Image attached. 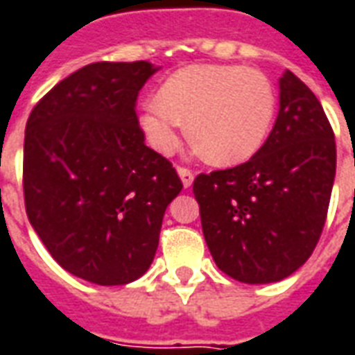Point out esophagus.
<instances>
[{
	"instance_id": "obj_1",
	"label": "esophagus",
	"mask_w": 355,
	"mask_h": 355,
	"mask_svg": "<svg viewBox=\"0 0 355 355\" xmlns=\"http://www.w3.org/2000/svg\"><path fill=\"white\" fill-rule=\"evenodd\" d=\"M178 177L182 180V184L184 188H190L193 184V173L190 169H186V167H178Z\"/></svg>"
}]
</instances>
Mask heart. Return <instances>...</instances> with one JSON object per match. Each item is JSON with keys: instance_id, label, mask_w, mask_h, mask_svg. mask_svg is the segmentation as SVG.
Returning a JSON list of instances; mask_svg holds the SVG:
<instances>
[{"instance_id": "1", "label": "heart", "mask_w": 355, "mask_h": 355, "mask_svg": "<svg viewBox=\"0 0 355 355\" xmlns=\"http://www.w3.org/2000/svg\"><path fill=\"white\" fill-rule=\"evenodd\" d=\"M277 96L269 78L241 65H190L167 78L159 99L143 105L139 124L148 143L162 154L188 131L203 157L214 165L250 159L271 133Z\"/></svg>"}]
</instances>
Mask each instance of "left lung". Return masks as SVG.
Masks as SVG:
<instances>
[{
    "label": "left lung",
    "mask_w": 355,
    "mask_h": 355,
    "mask_svg": "<svg viewBox=\"0 0 355 355\" xmlns=\"http://www.w3.org/2000/svg\"><path fill=\"white\" fill-rule=\"evenodd\" d=\"M272 131L237 167L193 180L214 263L244 284H269L311 258L324 230L337 148L318 97L286 71Z\"/></svg>",
    "instance_id": "8db88e82"
}]
</instances>
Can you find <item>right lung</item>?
Segmentation results:
<instances>
[{"label": "right lung", "instance_id": "add662e5", "mask_svg": "<svg viewBox=\"0 0 355 355\" xmlns=\"http://www.w3.org/2000/svg\"><path fill=\"white\" fill-rule=\"evenodd\" d=\"M159 67L97 62L35 105L24 139L31 227L71 275L128 284L156 256L167 205L182 190L173 165L144 144L135 101Z\"/></svg>", "mask_w": 355, "mask_h": 355}]
</instances>
